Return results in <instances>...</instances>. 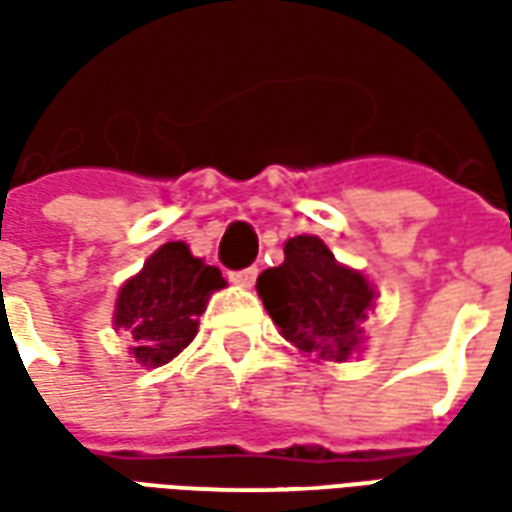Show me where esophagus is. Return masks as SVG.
Listing matches in <instances>:
<instances>
[{
  "mask_svg": "<svg viewBox=\"0 0 512 512\" xmlns=\"http://www.w3.org/2000/svg\"><path fill=\"white\" fill-rule=\"evenodd\" d=\"M255 279H257V268H241V271H233L230 274V282L233 285H238V288H252L255 285Z\"/></svg>",
  "mask_w": 512,
  "mask_h": 512,
  "instance_id": "1",
  "label": "esophagus"
}]
</instances>
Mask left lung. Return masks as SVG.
<instances>
[{"instance_id":"8db88e82","label":"left lung","mask_w":512,"mask_h":512,"mask_svg":"<svg viewBox=\"0 0 512 512\" xmlns=\"http://www.w3.org/2000/svg\"><path fill=\"white\" fill-rule=\"evenodd\" d=\"M257 296L279 334L312 362H348L362 354V323L378 299L373 282L343 266L318 235L288 238L282 266L257 277Z\"/></svg>"}]
</instances>
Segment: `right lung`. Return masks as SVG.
Returning a JSON list of instances; mask_svg holds the SVG:
<instances>
[{
    "mask_svg": "<svg viewBox=\"0 0 512 512\" xmlns=\"http://www.w3.org/2000/svg\"><path fill=\"white\" fill-rule=\"evenodd\" d=\"M222 288L219 268L191 255L186 241H169L117 290L112 326L131 340L136 365H167L197 337L200 315Z\"/></svg>",
    "mask_w": 512,
    "mask_h": 512,
    "instance_id": "obj_1",
    "label": "right lung"
}]
</instances>
